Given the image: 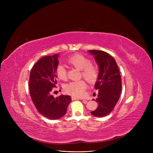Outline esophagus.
I'll list each match as a JSON object with an SVG mask.
<instances>
[{
    "mask_svg": "<svg viewBox=\"0 0 153 153\" xmlns=\"http://www.w3.org/2000/svg\"><path fill=\"white\" fill-rule=\"evenodd\" d=\"M71 99H72V100H83V102H84V103H87V100H84V99H81V98H78V97H74V96H72V97H71Z\"/></svg>",
    "mask_w": 153,
    "mask_h": 153,
    "instance_id": "obj_1",
    "label": "esophagus"
}]
</instances>
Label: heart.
<instances>
[{"mask_svg": "<svg viewBox=\"0 0 153 153\" xmlns=\"http://www.w3.org/2000/svg\"><path fill=\"white\" fill-rule=\"evenodd\" d=\"M67 62L71 66L81 70V76L89 84H94L97 81L99 76V69L97 66L92 64L90 59L82 54H76L69 57ZM56 74L61 80L65 81L67 79V70L61 64H59L56 66ZM86 87V83L84 80H79L66 84L64 89L66 93L77 97H81L84 95Z\"/></svg>", "mask_w": 153, "mask_h": 153, "instance_id": "obj_1", "label": "heart"}]
</instances>
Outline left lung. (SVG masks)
<instances>
[{"mask_svg":"<svg viewBox=\"0 0 153 153\" xmlns=\"http://www.w3.org/2000/svg\"><path fill=\"white\" fill-rule=\"evenodd\" d=\"M95 56L99 67V76L95 85L99 91L96 102L98 107L91 111L92 115L105 117L111 113L117 103L122 91V79L115 59L108 53L99 50H89Z\"/></svg>","mask_w":153,"mask_h":153,"instance_id":"left-lung-1","label":"left lung"}]
</instances>
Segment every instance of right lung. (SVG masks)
<instances>
[{"mask_svg": "<svg viewBox=\"0 0 153 153\" xmlns=\"http://www.w3.org/2000/svg\"><path fill=\"white\" fill-rule=\"evenodd\" d=\"M58 54L45 56L33 66L29 78L30 95L39 113L45 117L56 120L66 114L71 102L69 95L54 98L51 91L57 84L56 68L58 64Z\"/></svg>", "mask_w": 153, "mask_h": 153, "instance_id": "1", "label": "right lung"}]
</instances>
